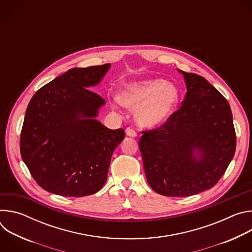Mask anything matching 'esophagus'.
Returning <instances> with one entry per match:
<instances>
[{
	"label": "esophagus",
	"mask_w": 252,
	"mask_h": 252,
	"mask_svg": "<svg viewBox=\"0 0 252 252\" xmlns=\"http://www.w3.org/2000/svg\"><path fill=\"white\" fill-rule=\"evenodd\" d=\"M126 135H128V136H130V137H135V136L137 135L136 131H135L133 128H131V127H126Z\"/></svg>",
	"instance_id": "esophagus-1"
}]
</instances>
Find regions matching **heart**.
Segmentation results:
<instances>
[{
  "instance_id": "heart-1",
  "label": "heart",
  "mask_w": 252,
  "mask_h": 252,
  "mask_svg": "<svg viewBox=\"0 0 252 252\" xmlns=\"http://www.w3.org/2000/svg\"><path fill=\"white\" fill-rule=\"evenodd\" d=\"M179 99L177 88L161 79H148L125 86L119 94L121 103L135 110L136 122L153 127L163 124Z\"/></svg>"
}]
</instances>
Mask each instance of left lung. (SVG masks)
I'll use <instances>...</instances> for the list:
<instances>
[{
    "label": "left lung",
    "mask_w": 252,
    "mask_h": 252,
    "mask_svg": "<svg viewBox=\"0 0 252 252\" xmlns=\"http://www.w3.org/2000/svg\"><path fill=\"white\" fill-rule=\"evenodd\" d=\"M179 71L188 89L183 105L159 127L142 131L138 146L151 188L183 197L218 184L234 157L236 134L226 98L204 78Z\"/></svg>",
    "instance_id": "obj_1"
}]
</instances>
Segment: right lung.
I'll return each mask as SVG.
<instances>
[{
	"mask_svg": "<svg viewBox=\"0 0 252 252\" xmlns=\"http://www.w3.org/2000/svg\"><path fill=\"white\" fill-rule=\"evenodd\" d=\"M111 64L75 67L45 85L27 107L20 151L42 189L63 196L97 192L106 182L114 151L125 138L95 120L104 99L89 88Z\"/></svg>",
	"mask_w": 252,
	"mask_h": 252,
	"instance_id": "1",
	"label": "right lung"
}]
</instances>
